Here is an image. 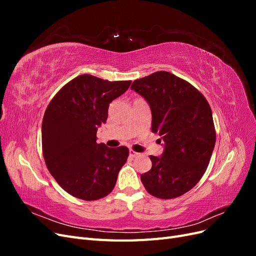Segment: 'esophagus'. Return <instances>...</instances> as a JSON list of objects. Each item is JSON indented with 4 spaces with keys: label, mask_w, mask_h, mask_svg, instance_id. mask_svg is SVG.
<instances>
[{
    "label": "esophagus",
    "mask_w": 256,
    "mask_h": 256,
    "mask_svg": "<svg viewBox=\"0 0 256 256\" xmlns=\"http://www.w3.org/2000/svg\"><path fill=\"white\" fill-rule=\"evenodd\" d=\"M138 152H134V150H129V156L131 157V158H136V157H138Z\"/></svg>",
    "instance_id": "1"
}]
</instances>
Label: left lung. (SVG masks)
<instances>
[{
  "label": "left lung",
  "instance_id": "8db88e82",
  "mask_svg": "<svg viewBox=\"0 0 256 256\" xmlns=\"http://www.w3.org/2000/svg\"><path fill=\"white\" fill-rule=\"evenodd\" d=\"M131 90L148 102L152 131L164 142L162 156L150 157L152 168L141 182L154 198L180 196L200 182L210 161L216 143L210 106L192 84L168 72L138 79Z\"/></svg>",
  "mask_w": 256,
  "mask_h": 256
}]
</instances>
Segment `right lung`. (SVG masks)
<instances>
[{
	"label": "right lung",
	"instance_id": "add662e5",
	"mask_svg": "<svg viewBox=\"0 0 256 256\" xmlns=\"http://www.w3.org/2000/svg\"><path fill=\"white\" fill-rule=\"evenodd\" d=\"M130 84L81 74L65 84L47 106L42 126L46 166L60 187L76 198L106 196L126 164L127 147L98 144L96 134L106 122L110 102Z\"/></svg>",
	"mask_w": 256,
	"mask_h": 256
}]
</instances>
